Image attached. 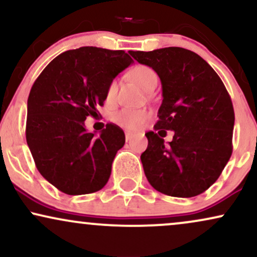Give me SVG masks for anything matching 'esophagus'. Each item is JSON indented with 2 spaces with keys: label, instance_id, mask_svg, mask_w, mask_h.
<instances>
[{
  "label": "esophagus",
  "instance_id": "obj_1",
  "mask_svg": "<svg viewBox=\"0 0 257 257\" xmlns=\"http://www.w3.org/2000/svg\"><path fill=\"white\" fill-rule=\"evenodd\" d=\"M133 137H134V134H133V133H131V132H125V140H126V141H131Z\"/></svg>",
  "mask_w": 257,
  "mask_h": 257
}]
</instances>
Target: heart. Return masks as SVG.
<instances>
[{"label": "heart", "instance_id": "obj_1", "mask_svg": "<svg viewBox=\"0 0 257 257\" xmlns=\"http://www.w3.org/2000/svg\"><path fill=\"white\" fill-rule=\"evenodd\" d=\"M129 78L137 82L139 86L146 91H152L158 85V75L151 67L137 66L129 72ZM118 91V82L112 80L106 89V98L112 100ZM150 118V112L145 109H122L113 116V120L117 124L126 129H138Z\"/></svg>", "mask_w": 257, "mask_h": 257}]
</instances>
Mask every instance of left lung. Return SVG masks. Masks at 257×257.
Masks as SVG:
<instances>
[{
	"label": "left lung",
	"instance_id": "1",
	"mask_svg": "<svg viewBox=\"0 0 257 257\" xmlns=\"http://www.w3.org/2000/svg\"><path fill=\"white\" fill-rule=\"evenodd\" d=\"M159 75L163 103L156 132L146 133L141 154L145 175L156 190L193 197L219 178L231 154L234 111L226 87L214 69L195 52L177 46L129 51ZM166 130L174 138L164 144Z\"/></svg>",
	"mask_w": 257,
	"mask_h": 257
}]
</instances>
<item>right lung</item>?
I'll return each mask as SVG.
<instances>
[{"label": "right lung", "mask_w": 257, "mask_h": 257, "mask_svg": "<svg viewBox=\"0 0 257 257\" xmlns=\"http://www.w3.org/2000/svg\"><path fill=\"white\" fill-rule=\"evenodd\" d=\"M132 63L123 50L83 46L58 55L33 83L26 141L40 175L62 193H95L109 181L124 133L107 123L95 138L85 119L97 116L109 83Z\"/></svg>", "instance_id": "add662e5"}]
</instances>
